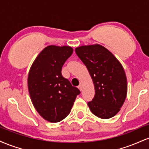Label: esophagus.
Returning <instances> with one entry per match:
<instances>
[{"label": "esophagus", "instance_id": "34e87169", "mask_svg": "<svg viewBox=\"0 0 149 149\" xmlns=\"http://www.w3.org/2000/svg\"><path fill=\"white\" fill-rule=\"evenodd\" d=\"M78 89H79L80 91H82V90H83V85H80L79 86H78Z\"/></svg>", "mask_w": 149, "mask_h": 149}]
</instances>
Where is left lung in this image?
<instances>
[{"label":"left lung","instance_id":"obj_1","mask_svg":"<svg viewBox=\"0 0 149 149\" xmlns=\"http://www.w3.org/2000/svg\"><path fill=\"white\" fill-rule=\"evenodd\" d=\"M75 51L86 66L95 85V97L88 103L90 111L102 119L113 117L123 105L127 93L122 64L100 44L79 46Z\"/></svg>","mask_w":149,"mask_h":149}]
</instances>
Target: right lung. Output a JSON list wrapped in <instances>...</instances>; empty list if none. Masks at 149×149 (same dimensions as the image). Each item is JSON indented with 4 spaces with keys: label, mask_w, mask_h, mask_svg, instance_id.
Wrapping results in <instances>:
<instances>
[{
    "label": "right lung",
    "mask_w": 149,
    "mask_h": 149,
    "mask_svg": "<svg viewBox=\"0 0 149 149\" xmlns=\"http://www.w3.org/2000/svg\"><path fill=\"white\" fill-rule=\"evenodd\" d=\"M70 46L48 45L38 54L28 75L32 104L45 120L60 122L69 114L80 90L61 76V68L72 54Z\"/></svg>",
    "instance_id": "obj_1"
}]
</instances>
